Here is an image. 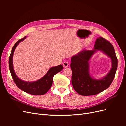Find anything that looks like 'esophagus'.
<instances>
[{
	"label": "esophagus",
	"mask_w": 126,
	"mask_h": 126,
	"mask_svg": "<svg viewBox=\"0 0 126 126\" xmlns=\"http://www.w3.org/2000/svg\"><path fill=\"white\" fill-rule=\"evenodd\" d=\"M69 66V63H68V62H64L63 63V67L64 68H67Z\"/></svg>",
	"instance_id": "34e87169"
}]
</instances>
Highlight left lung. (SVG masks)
I'll list each match as a JSON object with an SVG mask.
<instances>
[{"instance_id":"8db88e82","label":"left lung","mask_w":126,"mask_h":126,"mask_svg":"<svg viewBox=\"0 0 126 126\" xmlns=\"http://www.w3.org/2000/svg\"><path fill=\"white\" fill-rule=\"evenodd\" d=\"M101 50L112 59V68L107 75L101 79L91 78L89 71V61L94 53ZM71 82L75 91L82 96L97 94L107 89L115 78L117 69L118 59L112 45L102 37L97 39L94 49L79 52L71 58Z\"/></svg>"}]
</instances>
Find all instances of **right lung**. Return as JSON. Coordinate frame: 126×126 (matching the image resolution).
I'll return each instance as SVG.
<instances>
[{
  "mask_svg": "<svg viewBox=\"0 0 126 126\" xmlns=\"http://www.w3.org/2000/svg\"><path fill=\"white\" fill-rule=\"evenodd\" d=\"M26 37L25 36L23 38L19 40L14 45L9 58V70L14 82L19 88L29 94L37 95H37H43L46 93L50 89L52 84L54 76L62 71L63 67L62 65L60 64L59 66L50 68L44 77L36 81L26 82L19 78L15 74L14 69L13 57L15 48L17 47L19 43L21 41H23L26 38Z\"/></svg>",
  "mask_w": 126,
  "mask_h": 126,
  "instance_id": "add662e5",
  "label": "right lung"
}]
</instances>
